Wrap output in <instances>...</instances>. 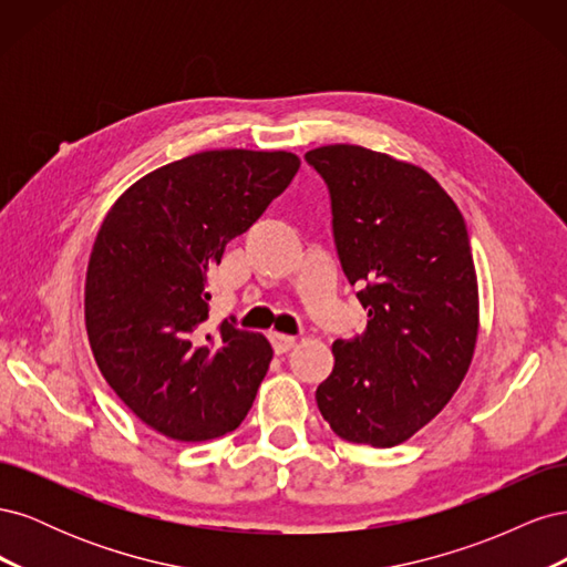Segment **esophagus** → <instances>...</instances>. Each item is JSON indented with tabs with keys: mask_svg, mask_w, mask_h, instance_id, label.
Segmentation results:
<instances>
[{
	"mask_svg": "<svg viewBox=\"0 0 567 567\" xmlns=\"http://www.w3.org/2000/svg\"><path fill=\"white\" fill-rule=\"evenodd\" d=\"M269 340H271V348H274V352H279V354H284V352H288L290 348L296 346V336H288V333H269Z\"/></svg>",
	"mask_w": 567,
	"mask_h": 567,
	"instance_id": "34e87169",
	"label": "esophagus"
}]
</instances>
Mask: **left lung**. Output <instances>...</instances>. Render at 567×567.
Returning <instances> with one entry per match:
<instances>
[{
	"label": "left lung",
	"instance_id": "1",
	"mask_svg": "<svg viewBox=\"0 0 567 567\" xmlns=\"http://www.w3.org/2000/svg\"><path fill=\"white\" fill-rule=\"evenodd\" d=\"M305 161L326 182L342 271L369 312L362 336L333 342L317 388L331 431L394 447L433 421L466 375L477 338V281L456 203L425 169L352 144Z\"/></svg>",
	"mask_w": 567,
	"mask_h": 567
}]
</instances>
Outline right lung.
<instances>
[{"label": "right lung", "mask_w": 567, "mask_h": 567, "mask_svg": "<svg viewBox=\"0 0 567 567\" xmlns=\"http://www.w3.org/2000/svg\"><path fill=\"white\" fill-rule=\"evenodd\" d=\"M300 167L286 151H203L115 200L92 248L84 321L109 385L153 431L203 442L236 431L271 362L265 336L205 333L208 277Z\"/></svg>", "instance_id": "1"}]
</instances>
